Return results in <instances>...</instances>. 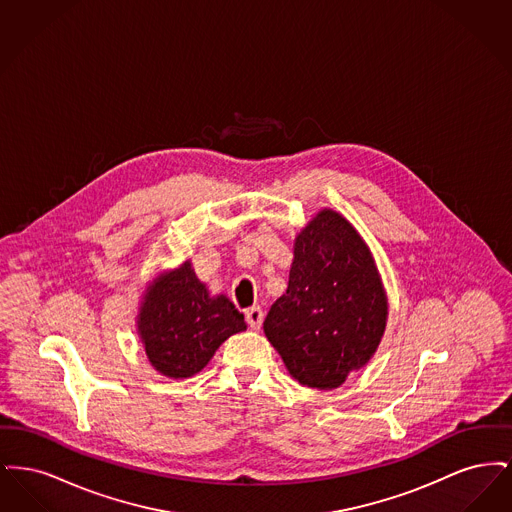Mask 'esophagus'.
Listing matches in <instances>:
<instances>
[{"instance_id":"esophagus-1","label":"esophagus","mask_w":512,"mask_h":512,"mask_svg":"<svg viewBox=\"0 0 512 512\" xmlns=\"http://www.w3.org/2000/svg\"><path fill=\"white\" fill-rule=\"evenodd\" d=\"M245 322L249 324L251 330H259L263 324V311L261 307H251L245 311Z\"/></svg>"}]
</instances>
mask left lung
I'll return each instance as SVG.
<instances>
[{
    "mask_svg": "<svg viewBox=\"0 0 512 512\" xmlns=\"http://www.w3.org/2000/svg\"><path fill=\"white\" fill-rule=\"evenodd\" d=\"M388 295L370 247L334 209H322L293 240L288 290L265 318V336L301 386L340 388L376 353Z\"/></svg>",
    "mask_w": 512,
    "mask_h": 512,
    "instance_id": "obj_1",
    "label": "left lung"
}]
</instances>
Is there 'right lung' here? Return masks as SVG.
<instances>
[{
    "instance_id": "right-lung-1",
    "label": "right lung",
    "mask_w": 512,
    "mask_h": 512,
    "mask_svg": "<svg viewBox=\"0 0 512 512\" xmlns=\"http://www.w3.org/2000/svg\"><path fill=\"white\" fill-rule=\"evenodd\" d=\"M136 326L151 366L174 380L201 372L224 341L247 328L234 303L197 278L192 261L147 284Z\"/></svg>"
}]
</instances>
